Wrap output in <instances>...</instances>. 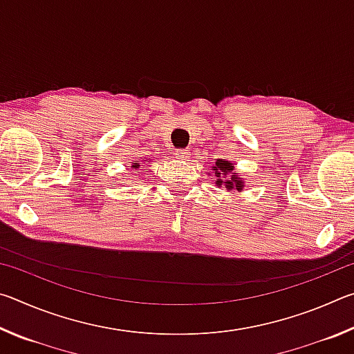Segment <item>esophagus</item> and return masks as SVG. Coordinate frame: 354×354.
<instances>
[{"label": "esophagus", "mask_w": 354, "mask_h": 354, "mask_svg": "<svg viewBox=\"0 0 354 354\" xmlns=\"http://www.w3.org/2000/svg\"><path fill=\"white\" fill-rule=\"evenodd\" d=\"M175 156L178 159H183V160H187L190 158L189 154V149H176L175 151Z\"/></svg>", "instance_id": "obj_1"}]
</instances>
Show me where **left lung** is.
Listing matches in <instances>:
<instances>
[{
    "label": "left lung",
    "instance_id": "8db88e82",
    "mask_svg": "<svg viewBox=\"0 0 354 354\" xmlns=\"http://www.w3.org/2000/svg\"><path fill=\"white\" fill-rule=\"evenodd\" d=\"M212 170L215 171V178H217V187H221L225 185L226 190H242L243 189V181L242 178H239L234 171V165H232L230 160H223V159H217L215 162V167H212Z\"/></svg>",
    "mask_w": 354,
    "mask_h": 354
}]
</instances>
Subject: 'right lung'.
Listing matches in <instances>:
<instances>
[{"instance_id":"right-lung-1","label":"right lung","mask_w":354,"mask_h":354,"mask_svg":"<svg viewBox=\"0 0 354 354\" xmlns=\"http://www.w3.org/2000/svg\"><path fill=\"white\" fill-rule=\"evenodd\" d=\"M131 167H133V169H139V167H140V164H139V160H134V162H133V165H131Z\"/></svg>"}]
</instances>
